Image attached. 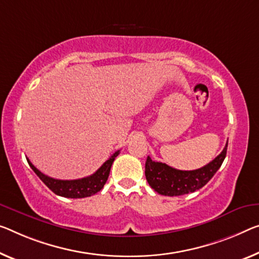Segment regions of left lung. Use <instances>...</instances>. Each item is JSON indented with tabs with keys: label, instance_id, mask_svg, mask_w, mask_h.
Masks as SVG:
<instances>
[{
	"label": "left lung",
	"instance_id": "8db88e82",
	"mask_svg": "<svg viewBox=\"0 0 259 259\" xmlns=\"http://www.w3.org/2000/svg\"><path fill=\"white\" fill-rule=\"evenodd\" d=\"M228 142L224 150L208 164L197 170H177L162 162H155L149 156L146 161V180L157 193L162 196H183L194 192L206 185L215 175L224 162Z\"/></svg>",
	"mask_w": 259,
	"mask_h": 259
}]
</instances>
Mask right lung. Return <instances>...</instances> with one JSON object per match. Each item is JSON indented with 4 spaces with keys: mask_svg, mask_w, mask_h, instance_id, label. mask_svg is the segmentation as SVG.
I'll use <instances>...</instances> for the list:
<instances>
[{
    "mask_svg": "<svg viewBox=\"0 0 259 259\" xmlns=\"http://www.w3.org/2000/svg\"><path fill=\"white\" fill-rule=\"evenodd\" d=\"M119 150H117L109 160L103 163V165L99 168L96 172L91 175V176L81 178V180H73V181H62V180H55L44 175L41 171H39L35 166L30 162L29 158H26L29 162V165L32 168L35 175L40 178L47 188L51 191H53L58 196L65 197V198H85L91 197L96 194L98 191L103 189V186L107 181L110 175L111 166L114 158L118 156Z\"/></svg>",
    "mask_w": 259,
    "mask_h": 259,
    "instance_id": "obj_1",
    "label": "right lung"
}]
</instances>
